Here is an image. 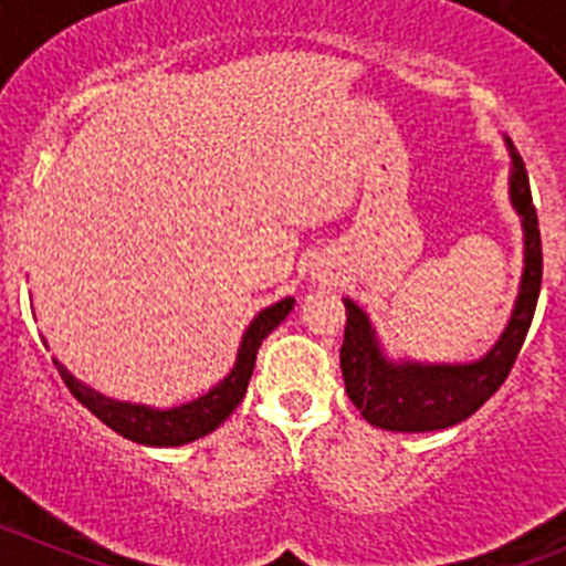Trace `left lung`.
Listing matches in <instances>:
<instances>
[{
  "instance_id": "left-lung-1",
  "label": "left lung",
  "mask_w": 566,
  "mask_h": 566,
  "mask_svg": "<svg viewBox=\"0 0 566 566\" xmlns=\"http://www.w3.org/2000/svg\"><path fill=\"white\" fill-rule=\"evenodd\" d=\"M512 155L509 196L523 218L525 268L514 301L512 321L495 345L481 359L468 365H422V361H392L378 345L370 317L350 298L345 304V337L339 348L345 392L354 400L370 426L384 431H440L468 420L492 395L501 389L512 373L514 359L525 343L536 312L542 287V238L539 218L531 201L528 171L523 157L506 140Z\"/></svg>"
}]
</instances>
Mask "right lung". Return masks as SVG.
Wrapping results in <instances>:
<instances>
[{
    "instance_id": "obj_1",
    "label": "right lung",
    "mask_w": 566,
    "mask_h": 566,
    "mask_svg": "<svg viewBox=\"0 0 566 566\" xmlns=\"http://www.w3.org/2000/svg\"><path fill=\"white\" fill-rule=\"evenodd\" d=\"M293 304L295 298H282L279 304L262 310L260 315L251 321V326L245 328L232 373H229L223 381H218L207 395L190 400V403L174 406V409H151V406L144 403H124V400L104 398L102 392H96V389H91L87 384H82L80 378L71 376L57 359H54V365H57L60 378H63L65 387L71 389V395H74L85 409H91L104 426H109L115 434L126 437V440L132 442H140V446L155 448L188 446V442L212 434V431L238 409L245 389H249L256 350H260L262 339L290 315Z\"/></svg>"
}]
</instances>
